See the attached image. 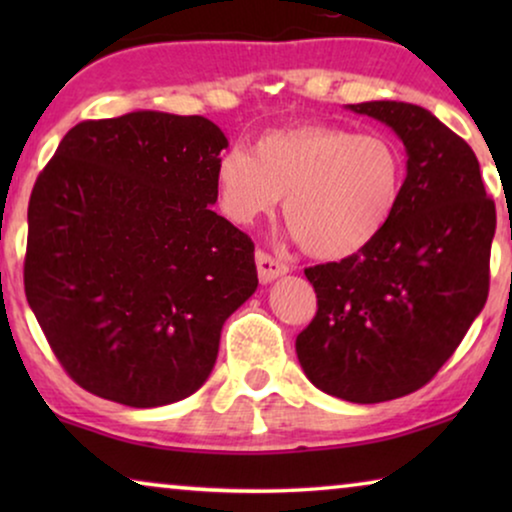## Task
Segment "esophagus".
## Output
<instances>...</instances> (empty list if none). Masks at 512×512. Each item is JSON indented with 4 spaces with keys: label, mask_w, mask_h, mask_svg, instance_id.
<instances>
[{
    "label": "esophagus",
    "mask_w": 512,
    "mask_h": 512,
    "mask_svg": "<svg viewBox=\"0 0 512 512\" xmlns=\"http://www.w3.org/2000/svg\"><path fill=\"white\" fill-rule=\"evenodd\" d=\"M256 268H258V279H261V284H270L272 279L282 277L289 272V265L279 261L275 256H270L268 251H256Z\"/></svg>",
    "instance_id": "obj_1"
}]
</instances>
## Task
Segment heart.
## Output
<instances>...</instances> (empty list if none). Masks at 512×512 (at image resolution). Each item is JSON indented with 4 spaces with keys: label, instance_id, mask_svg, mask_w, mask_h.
<instances>
[{
    "label": "heart",
    "instance_id": "1",
    "mask_svg": "<svg viewBox=\"0 0 512 512\" xmlns=\"http://www.w3.org/2000/svg\"><path fill=\"white\" fill-rule=\"evenodd\" d=\"M216 195L237 226L275 212L307 254L338 261L359 254L387 228L403 195L405 156L382 132L305 123L230 149L216 163Z\"/></svg>",
    "mask_w": 512,
    "mask_h": 512
}]
</instances>
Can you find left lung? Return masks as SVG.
I'll list each match as a JSON object with an SVG mask.
<instances>
[{
  "mask_svg": "<svg viewBox=\"0 0 512 512\" xmlns=\"http://www.w3.org/2000/svg\"><path fill=\"white\" fill-rule=\"evenodd\" d=\"M349 109L401 137L408 174L366 249L305 270L317 314L296 352L317 389L382 403L422 389L485 307L496 207L471 146L431 111L391 100Z\"/></svg>",
  "mask_w": 512,
  "mask_h": 512,
  "instance_id": "8db88e82",
  "label": "left lung"
}]
</instances>
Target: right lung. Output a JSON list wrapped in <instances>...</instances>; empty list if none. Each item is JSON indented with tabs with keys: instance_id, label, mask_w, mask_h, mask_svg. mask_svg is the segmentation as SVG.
Returning a JSON list of instances; mask_svg holds the SVG:
<instances>
[{
	"instance_id": "add662e5",
	"label": "right lung",
	"mask_w": 512,
	"mask_h": 512,
	"mask_svg": "<svg viewBox=\"0 0 512 512\" xmlns=\"http://www.w3.org/2000/svg\"><path fill=\"white\" fill-rule=\"evenodd\" d=\"M226 146L202 116L132 111L74 125L37 177L25 296L90 394L158 408L212 373L258 286L251 237L209 207Z\"/></svg>"
}]
</instances>
